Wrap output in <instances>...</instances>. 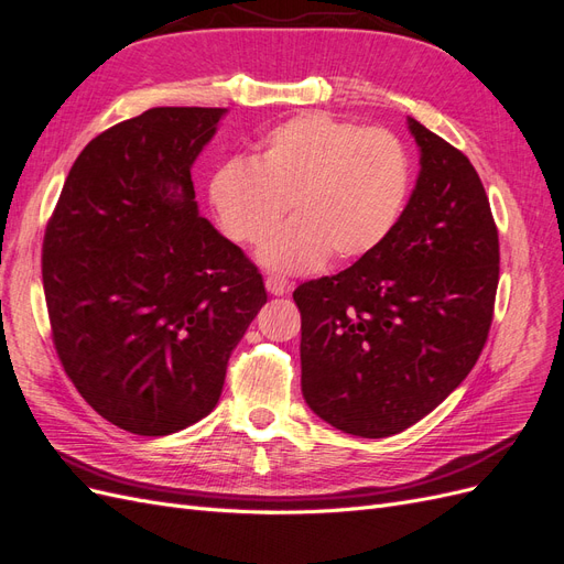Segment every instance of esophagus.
I'll list each match as a JSON object with an SVG mask.
<instances>
[{
    "label": "esophagus",
    "mask_w": 564,
    "mask_h": 564,
    "mask_svg": "<svg viewBox=\"0 0 564 564\" xmlns=\"http://www.w3.org/2000/svg\"><path fill=\"white\" fill-rule=\"evenodd\" d=\"M265 289L272 294V296H284L289 289H292V284H289L286 278H280V275H268L265 278Z\"/></svg>",
    "instance_id": "esophagus-1"
}]
</instances>
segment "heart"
Returning a JSON list of instances; mask_svg holds the SVG:
<instances>
[{
	"label": "heart",
	"instance_id": "1",
	"mask_svg": "<svg viewBox=\"0 0 564 564\" xmlns=\"http://www.w3.org/2000/svg\"><path fill=\"white\" fill-rule=\"evenodd\" d=\"M409 185L412 164L395 133L303 112L268 129L251 164L218 166L209 202L220 230L242 247L263 242L289 204L296 220L272 237L261 259L299 272L329 253L352 261L377 249L398 224Z\"/></svg>",
	"mask_w": 564,
	"mask_h": 564
}]
</instances>
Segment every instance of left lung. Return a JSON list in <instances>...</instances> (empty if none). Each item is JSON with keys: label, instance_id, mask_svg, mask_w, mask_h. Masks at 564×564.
Wrapping results in <instances>:
<instances>
[{"label": "left lung", "instance_id": "8db88e82", "mask_svg": "<svg viewBox=\"0 0 564 564\" xmlns=\"http://www.w3.org/2000/svg\"><path fill=\"white\" fill-rule=\"evenodd\" d=\"M421 174L386 240L296 286L301 390L334 429L388 437L445 400L480 357L499 286V230L464 152L409 117Z\"/></svg>", "mask_w": 564, "mask_h": 564}]
</instances>
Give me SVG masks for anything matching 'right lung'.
Wrapping results in <instances>:
<instances>
[{
	"label": "right lung",
	"instance_id": "add662e5",
	"mask_svg": "<svg viewBox=\"0 0 564 564\" xmlns=\"http://www.w3.org/2000/svg\"><path fill=\"white\" fill-rule=\"evenodd\" d=\"M224 108H152L79 152L51 214V338L96 412L160 437L207 416L268 301L245 251L197 214L191 166Z\"/></svg>",
	"mask_w": 564,
	"mask_h": 564
}]
</instances>
